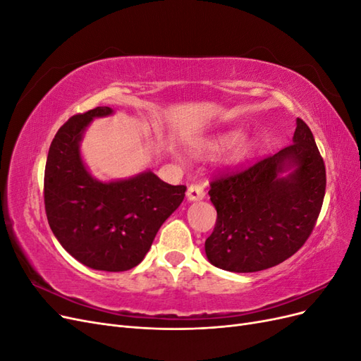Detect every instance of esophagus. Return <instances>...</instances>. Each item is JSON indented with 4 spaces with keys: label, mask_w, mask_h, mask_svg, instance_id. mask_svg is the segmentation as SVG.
<instances>
[{
    "label": "esophagus",
    "mask_w": 361,
    "mask_h": 361,
    "mask_svg": "<svg viewBox=\"0 0 361 361\" xmlns=\"http://www.w3.org/2000/svg\"><path fill=\"white\" fill-rule=\"evenodd\" d=\"M187 199L188 202H200L204 199V190L200 185H191L187 191Z\"/></svg>",
    "instance_id": "1"
}]
</instances>
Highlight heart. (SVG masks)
<instances>
[{
	"mask_svg": "<svg viewBox=\"0 0 361 361\" xmlns=\"http://www.w3.org/2000/svg\"><path fill=\"white\" fill-rule=\"evenodd\" d=\"M235 141V145L231 149V161H241L245 157H248L253 150V140L248 137H241L239 138L238 130H232V133H223L218 134L211 138H203V140H195L192 143H190L191 150L197 155H204L209 154V152H215L218 149H221L227 145H231Z\"/></svg>",
	"mask_w": 361,
	"mask_h": 361,
	"instance_id": "b5f03b06",
	"label": "heart"
}]
</instances>
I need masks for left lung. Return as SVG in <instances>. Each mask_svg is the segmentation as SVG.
Masks as SVG:
<instances>
[{
  "instance_id": "8db88e82",
  "label": "left lung",
  "mask_w": 361,
  "mask_h": 361,
  "mask_svg": "<svg viewBox=\"0 0 361 361\" xmlns=\"http://www.w3.org/2000/svg\"><path fill=\"white\" fill-rule=\"evenodd\" d=\"M216 224L204 253L216 268L256 272L281 264L307 241L325 195V166L297 118L292 145L211 183Z\"/></svg>"
}]
</instances>
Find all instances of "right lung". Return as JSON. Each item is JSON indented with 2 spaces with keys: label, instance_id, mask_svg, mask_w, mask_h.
Here are the masks:
<instances>
[{
  "label": "right lung",
  "instance_id": "1",
  "mask_svg": "<svg viewBox=\"0 0 361 361\" xmlns=\"http://www.w3.org/2000/svg\"><path fill=\"white\" fill-rule=\"evenodd\" d=\"M110 106L76 114L54 137L45 167V209L52 233L82 265L118 272L145 259L162 223L180 206L187 187L161 180L154 171L99 180L87 169L81 141Z\"/></svg>",
  "mask_w": 361,
  "mask_h": 361
}]
</instances>
